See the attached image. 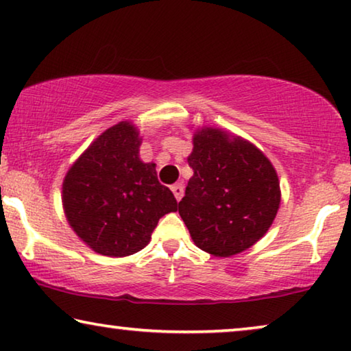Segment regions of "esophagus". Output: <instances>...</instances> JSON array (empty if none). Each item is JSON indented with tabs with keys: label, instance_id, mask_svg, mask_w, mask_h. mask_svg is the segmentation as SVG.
I'll list each match as a JSON object with an SVG mask.
<instances>
[{
	"label": "esophagus",
	"instance_id": "1",
	"mask_svg": "<svg viewBox=\"0 0 351 351\" xmlns=\"http://www.w3.org/2000/svg\"><path fill=\"white\" fill-rule=\"evenodd\" d=\"M171 191L174 193V197L177 199V201H180V199L183 197V185H182V183H177V185H172V186H171Z\"/></svg>",
	"mask_w": 351,
	"mask_h": 351
}]
</instances>
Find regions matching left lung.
Masks as SVG:
<instances>
[{"label":"left lung","mask_w":351,"mask_h":351,"mask_svg":"<svg viewBox=\"0 0 351 351\" xmlns=\"http://www.w3.org/2000/svg\"><path fill=\"white\" fill-rule=\"evenodd\" d=\"M186 160L193 176L179 213L194 245L215 257L256 245L281 206L278 172L267 155L224 128L202 125L193 132Z\"/></svg>","instance_id":"left-lung-1"}]
</instances>
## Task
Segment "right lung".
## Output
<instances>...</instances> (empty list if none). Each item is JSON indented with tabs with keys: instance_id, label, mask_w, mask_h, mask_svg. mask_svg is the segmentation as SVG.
Listing matches in <instances>:
<instances>
[{
	"instance_id": "right-lung-1",
	"label": "right lung",
	"mask_w": 351,
	"mask_h": 351,
	"mask_svg": "<svg viewBox=\"0 0 351 351\" xmlns=\"http://www.w3.org/2000/svg\"><path fill=\"white\" fill-rule=\"evenodd\" d=\"M143 136L132 121L99 134L62 180V208L80 240L97 254L127 257L150 241L158 219L177 212L157 165L139 158Z\"/></svg>"
}]
</instances>
